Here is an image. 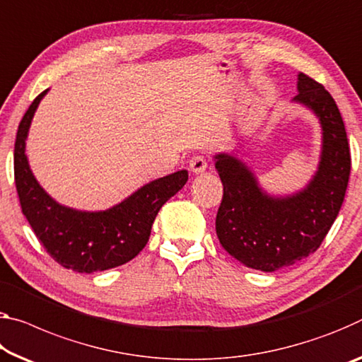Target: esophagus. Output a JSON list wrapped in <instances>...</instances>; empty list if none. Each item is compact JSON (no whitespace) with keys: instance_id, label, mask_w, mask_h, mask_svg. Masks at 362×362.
Here are the masks:
<instances>
[{"instance_id":"34e87169","label":"esophagus","mask_w":362,"mask_h":362,"mask_svg":"<svg viewBox=\"0 0 362 362\" xmlns=\"http://www.w3.org/2000/svg\"><path fill=\"white\" fill-rule=\"evenodd\" d=\"M208 169V163L203 156H194L190 160V170L193 174H203V172Z\"/></svg>"}]
</instances>
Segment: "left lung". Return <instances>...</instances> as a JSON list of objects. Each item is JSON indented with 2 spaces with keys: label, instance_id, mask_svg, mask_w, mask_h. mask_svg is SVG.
Segmentation results:
<instances>
[{
  "label": "left lung",
  "instance_id": "1",
  "mask_svg": "<svg viewBox=\"0 0 362 362\" xmlns=\"http://www.w3.org/2000/svg\"><path fill=\"white\" fill-rule=\"evenodd\" d=\"M296 90L291 103L317 117L322 140L317 170L305 187L272 194L238 156L214 154L223 185L217 238L232 257L262 272L293 266L319 248L341 208L351 170L345 124L334 98L305 74H298Z\"/></svg>",
  "mask_w": 362,
  "mask_h": 362
}]
</instances>
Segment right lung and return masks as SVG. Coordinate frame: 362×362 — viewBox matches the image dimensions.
<instances>
[{"label": "right lung", "instance_id": "add662e5", "mask_svg": "<svg viewBox=\"0 0 362 362\" xmlns=\"http://www.w3.org/2000/svg\"><path fill=\"white\" fill-rule=\"evenodd\" d=\"M48 91L40 93L28 106L16 135L14 179L22 212L45 250L62 267L93 274L122 266L145 248L159 209L182 190L188 172L177 170L148 182L103 211H80L59 204L40 185L25 154L32 119Z\"/></svg>", "mask_w": 362, "mask_h": 362}]
</instances>
